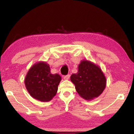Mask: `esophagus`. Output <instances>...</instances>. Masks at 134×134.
<instances>
[{"mask_svg": "<svg viewBox=\"0 0 134 134\" xmlns=\"http://www.w3.org/2000/svg\"><path fill=\"white\" fill-rule=\"evenodd\" d=\"M70 74H67V75L64 76L63 78H64V79H65V80H69V79H70Z\"/></svg>", "mask_w": 134, "mask_h": 134, "instance_id": "1", "label": "esophagus"}]
</instances>
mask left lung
Instances as JSON below:
<instances>
[{"label": "left lung", "mask_w": 134, "mask_h": 134, "mask_svg": "<svg viewBox=\"0 0 134 134\" xmlns=\"http://www.w3.org/2000/svg\"><path fill=\"white\" fill-rule=\"evenodd\" d=\"M78 72L71 76V81L76 91L86 100L97 97L105 89L106 78L101 69L88 61L83 60L79 65Z\"/></svg>", "instance_id": "left-lung-1"}]
</instances>
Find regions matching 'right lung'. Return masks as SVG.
<instances>
[{
	"label": "right lung",
	"instance_id": "add662e5",
	"mask_svg": "<svg viewBox=\"0 0 134 134\" xmlns=\"http://www.w3.org/2000/svg\"><path fill=\"white\" fill-rule=\"evenodd\" d=\"M61 79L59 74L51 73L48 64L40 62L29 70L25 85L32 97L40 101L48 102L55 95Z\"/></svg>",
	"mask_w": 134,
	"mask_h": 134
}]
</instances>
